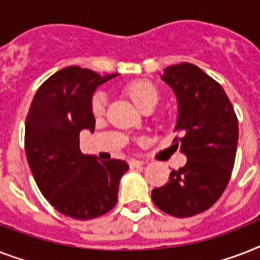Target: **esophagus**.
<instances>
[{"instance_id":"esophagus-1","label":"esophagus","mask_w":260,"mask_h":260,"mask_svg":"<svg viewBox=\"0 0 260 260\" xmlns=\"http://www.w3.org/2000/svg\"><path fill=\"white\" fill-rule=\"evenodd\" d=\"M146 163L142 162V160H136V159H132V160H129V167L131 169H138V167H142L144 166Z\"/></svg>"}]
</instances>
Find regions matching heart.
I'll list each match as a JSON object with an SVG mask.
<instances>
[{
  "mask_svg": "<svg viewBox=\"0 0 260 260\" xmlns=\"http://www.w3.org/2000/svg\"><path fill=\"white\" fill-rule=\"evenodd\" d=\"M128 95L139 109L146 110L148 108H155L158 104L159 93L156 87L150 82L139 81V82L131 83L128 89ZM106 104V94L104 91H97L91 98V110L95 116L104 113Z\"/></svg>",
  "mask_w": 260,
  "mask_h": 260,
  "instance_id": "b5f03b06",
  "label": "heart"
}]
</instances>
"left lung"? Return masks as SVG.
I'll list each match as a JSON object with an SVG mask.
<instances>
[{"label":"left lung","mask_w":260,"mask_h":260,"mask_svg":"<svg viewBox=\"0 0 260 260\" xmlns=\"http://www.w3.org/2000/svg\"><path fill=\"white\" fill-rule=\"evenodd\" d=\"M178 102L175 131H182L181 151L187 162L171 171L166 185L152 190L159 209L190 217L209 209L230 182L239 139L238 118L224 89L200 67L181 63L160 77ZM178 146V143H175Z\"/></svg>","instance_id":"8db88e82"}]
</instances>
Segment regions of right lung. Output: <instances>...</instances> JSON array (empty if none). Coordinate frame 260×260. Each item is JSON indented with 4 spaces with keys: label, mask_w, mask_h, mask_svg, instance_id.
<instances>
[{
    "label": "right lung",
    "mask_w": 260,
    "mask_h": 260,
    "mask_svg": "<svg viewBox=\"0 0 260 260\" xmlns=\"http://www.w3.org/2000/svg\"><path fill=\"white\" fill-rule=\"evenodd\" d=\"M118 74L70 66L51 75L35 94L25 121V154L36 185L59 213L90 220L117 202L125 160L98 162L83 155L79 132H94V91Z\"/></svg>",
    "instance_id": "right-lung-1"
}]
</instances>
